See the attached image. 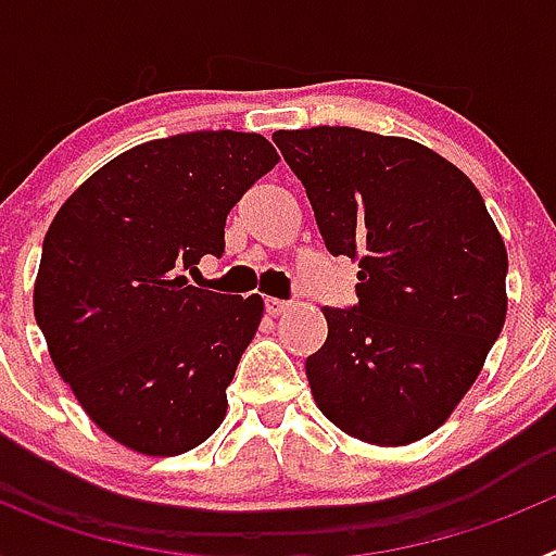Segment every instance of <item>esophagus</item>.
I'll list each match as a JSON object with an SVG mask.
<instances>
[{
  "label": "esophagus",
  "mask_w": 556,
  "mask_h": 556,
  "mask_svg": "<svg viewBox=\"0 0 556 556\" xmlns=\"http://www.w3.org/2000/svg\"><path fill=\"white\" fill-rule=\"evenodd\" d=\"M264 308H267L269 317H278V314L289 312V308H292V303L278 301V298H267V301H264Z\"/></svg>",
  "instance_id": "obj_1"
}]
</instances>
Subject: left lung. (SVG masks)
<instances>
[{
	"label": "left lung",
	"instance_id": "1",
	"mask_svg": "<svg viewBox=\"0 0 556 556\" xmlns=\"http://www.w3.org/2000/svg\"><path fill=\"white\" fill-rule=\"evenodd\" d=\"M331 255L358 262V303L326 306L306 358L323 415L365 443L406 445L448 420L507 317V250L465 172L358 127L278 130Z\"/></svg>",
	"mask_w": 556,
	"mask_h": 556
}]
</instances>
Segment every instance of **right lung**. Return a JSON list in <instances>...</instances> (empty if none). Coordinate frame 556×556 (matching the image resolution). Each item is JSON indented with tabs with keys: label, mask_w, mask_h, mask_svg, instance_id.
<instances>
[{
	"label": "right lung",
	"mask_w": 556,
	"mask_h": 556,
	"mask_svg": "<svg viewBox=\"0 0 556 556\" xmlns=\"http://www.w3.org/2000/svg\"><path fill=\"white\" fill-rule=\"evenodd\" d=\"M275 164L258 132H178L116 155L49 225L38 328L63 381L116 443L184 454L223 424L264 303L191 287L186 273L225 253L230 208Z\"/></svg>",
	"instance_id": "right-lung-1"
}]
</instances>
